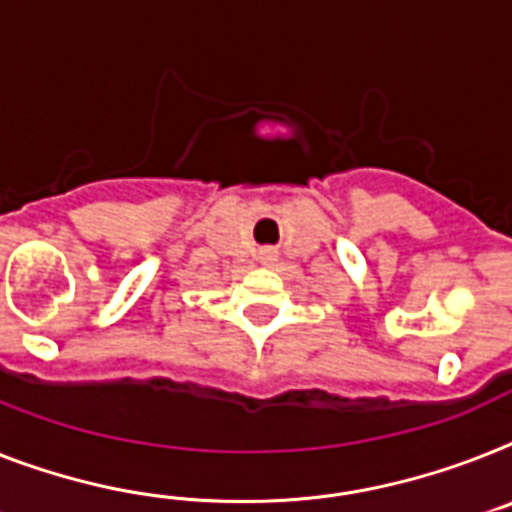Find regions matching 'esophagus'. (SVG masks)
Listing matches in <instances>:
<instances>
[{"instance_id":"esophagus-1","label":"esophagus","mask_w":512,"mask_h":512,"mask_svg":"<svg viewBox=\"0 0 512 512\" xmlns=\"http://www.w3.org/2000/svg\"><path fill=\"white\" fill-rule=\"evenodd\" d=\"M261 261H264V264H274V259H277V256H274V251L272 248H264V251H261V256H259Z\"/></svg>"}]
</instances>
